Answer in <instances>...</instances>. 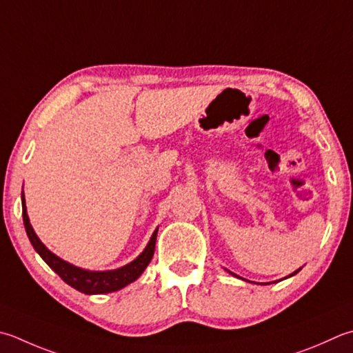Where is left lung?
Wrapping results in <instances>:
<instances>
[{
    "label": "left lung",
    "instance_id": "8db88e82",
    "mask_svg": "<svg viewBox=\"0 0 353 353\" xmlns=\"http://www.w3.org/2000/svg\"><path fill=\"white\" fill-rule=\"evenodd\" d=\"M299 271H300V269H296V271H295V272H292L291 275H289V277H292V275H295V274H296V272H299ZM231 274H232V272H231ZM232 275H236V274H232ZM236 277H237V275H236ZM266 285H268V283H266Z\"/></svg>",
    "mask_w": 353,
    "mask_h": 353
}]
</instances>
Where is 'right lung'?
Returning <instances> with one entry per match:
<instances>
[{
    "label": "right lung",
    "instance_id": "right-lung-1",
    "mask_svg": "<svg viewBox=\"0 0 353 353\" xmlns=\"http://www.w3.org/2000/svg\"><path fill=\"white\" fill-rule=\"evenodd\" d=\"M21 202H23V220L27 236H29V240L32 246L34 248V251L41 255V259H43L46 263L67 283V285H70L76 291H79L82 294L94 295L119 291V289L125 288L130 283L139 279L141 274L145 271V268L150 265L151 259H153L157 230L153 232L147 248L141 252L139 257L119 269H113V271H87V269L73 266L72 263H68V261L59 259L58 255H54L52 251H48L46 245L38 239L37 234H34L29 216H27L24 192H21Z\"/></svg>",
    "mask_w": 353,
    "mask_h": 353
}]
</instances>
